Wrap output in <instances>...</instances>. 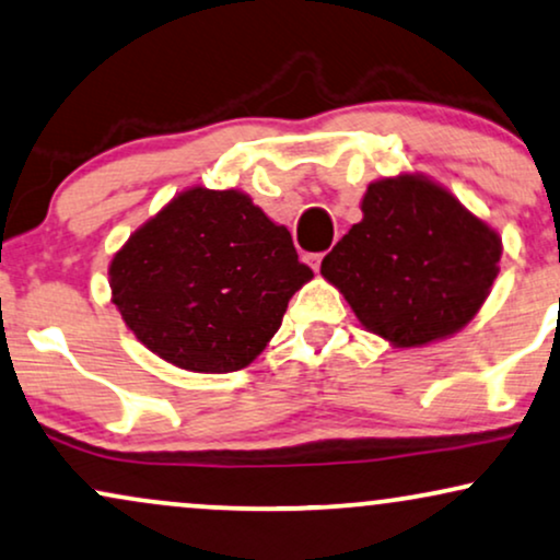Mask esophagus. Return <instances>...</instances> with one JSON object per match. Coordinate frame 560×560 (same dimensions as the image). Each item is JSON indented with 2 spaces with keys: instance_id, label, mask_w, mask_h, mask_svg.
<instances>
[{
  "instance_id": "1",
  "label": "esophagus",
  "mask_w": 560,
  "mask_h": 560,
  "mask_svg": "<svg viewBox=\"0 0 560 560\" xmlns=\"http://www.w3.org/2000/svg\"><path fill=\"white\" fill-rule=\"evenodd\" d=\"M320 264H323V253H315V256H310V266H313L315 271H320Z\"/></svg>"
}]
</instances>
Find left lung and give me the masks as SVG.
<instances>
[{
	"label": "left lung",
	"mask_w": 560,
	"mask_h": 560,
	"mask_svg": "<svg viewBox=\"0 0 560 560\" xmlns=\"http://www.w3.org/2000/svg\"><path fill=\"white\" fill-rule=\"evenodd\" d=\"M362 214L320 266L359 323L398 349L465 328L499 273V232L419 173L370 183Z\"/></svg>",
	"instance_id": "8db88e82"
}]
</instances>
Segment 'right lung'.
Here are the masks:
<instances>
[{
  "instance_id": "obj_1",
  "label": "right lung",
  "mask_w": 560,
  "mask_h": 560,
  "mask_svg": "<svg viewBox=\"0 0 560 560\" xmlns=\"http://www.w3.org/2000/svg\"><path fill=\"white\" fill-rule=\"evenodd\" d=\"M133 336L188 372H237L266 349L313 271L292 235L243 190H183L108 268Z\"/></svg>"
}]
</instances>
